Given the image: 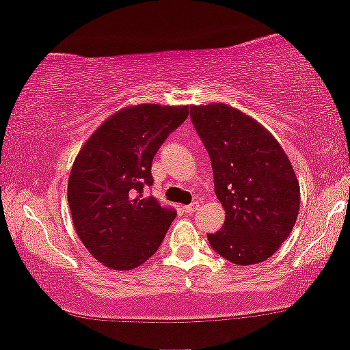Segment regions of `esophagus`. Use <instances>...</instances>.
<instances>
[{
    "label": "esophagus",
    "instance_id": "1",
    "mask_svg": "<svg viewBox=\"0 0 350 350\" xmlns=\"http://www.w3.org/2000/svg\"><path fill=\"white\" fill-rule=\"evenodd\" d=\"M199 208V204L198 202H193V204H189V205H185L183 207V210H185V213H188V215H193L196 210Z\"/></svg>",
    "mask_w": 350,
    "mask_h": 350
}]
</instances>
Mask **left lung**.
Returning <instances> with one entry per match:
<instances>
[{
	"mask_svg": "<svg viewBox=\"0 0 350 350\" xmlns=\"http://www.w3.org/2000/svg\"><path fill=\"white\" fill-rule=\"evenodd\" d=\"M189 113L226 212L221 229L207 234L210 245L234 265L267 260L290 236L299 212V183L288 156L241 109L210 103L191 105Z\"/></svg>",
	"mask_w": 350,
	"mask_h": 350,
	"instance_id": "1",
	"label": "left lung"
}]
</instances>
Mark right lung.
<instances>
[{
  "label": "right lung",
  "instance_id": "obj_1",
  "mask_svg": "<svg viewBox=\"0 0 350 350\" xmlns=\"http://www.w3.org/2000/svg\"><path fill=\"white\" fill-rule=\"evenodd\" d=\"M188 107L142 103L109 116L84 143L68 178L76 232L95 260L109 269H135L151 258L176 217L143 188L169 133L188 118Z\"/></svg>",
  "mask_w": 350,
  "mask_h": 350
}]
</instances>
